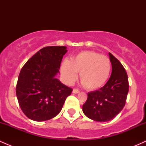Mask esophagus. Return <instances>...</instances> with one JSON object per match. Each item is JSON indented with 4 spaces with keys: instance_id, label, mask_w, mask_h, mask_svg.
<instances>
[{
    "instance_id": "34e87169",
    "label": "esophagus",
    "mask_w": 146,
    "mask_h": 146,
    "mask_svg": "<svg viewBox=\"0 0 146 146\" xmlns=\"http://www.w3.org/2000/svg\"><path fill=\"white\" fill-rule=\"evenodd\" d=\"M73 93H75V94H77V93H80V90L76 89V88H74V89L73 90Z\"/></svg>"
}]
</instances>
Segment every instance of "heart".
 Returning a JSON list of instances; mask_svg holds the SVG:
<instances>
[{
  "instance_id": "obj_1",
  "label": "heart",
  "mask_w": 146,
  "mask_h": 146,
  "mask_svg": "<svg viewBox=\"0 0 146 146\" xmlns=\"http://www.w3.org/2000/svg\"><path fill=\"white\" fill-rule=\"evenodd\" d=\"M111 71V62L107 56L91 51L80 52L65 60L61 65L60 72L63 80L71 84L77 79L80 80L88 90H96L105 84Z\"/></svg>"
}]
</instances>
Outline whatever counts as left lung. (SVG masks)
I'll return each instance as SVG.
<instances>
[{
	"label": "left lung",
	"instance_id": "8db88e82",
	"mask_svg": "<svg viewBox=\"0 0 146 146\" xmlns=\"http://www.w3.org/2000/svg\"><path fill=\"white\" fill-rule=\"evenodd\" d=\"M112 73L107 83L100 90L90 92L82 106L83 113L95 121L113 119L124 107L128 93V78L125 68L109 53Z\"/></svg>",
	"mask_w": 146,
	"mask_h": 146
}]
</instances>
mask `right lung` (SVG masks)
I'll use <instances>...</instances> for the list:
<instances>
[{
    "label": "right lung",
    "mask_w": 146,
    "mask_h": 146,
    "mask_svg": "<svg viewBox=\"0 0 146 146\" xmlns=\"http://www.w3.org/2000/svg\"><path fill=\"white\" fill-rule=\"evenodd\" d=\"M66 46H46L25 63L18 76L16 96L21 110L30 119L42 121L60 113L72 88L56 77L60 73Z\"/></svg>",
    "instance_id": "add662e5"
}]
</instances>
